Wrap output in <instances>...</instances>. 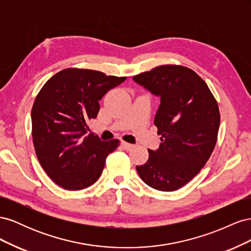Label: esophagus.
<instances>
[{
  "label": "esophagus",
  "instance_id": "esophagus-1",
  "mask_svg": "<svg viewBox=\"0 0 251 251\" xmlns=\"http://www.w3.org/2000/svg\"><path fill=\"white\" fill-rule=\"evenodd\" d=\"M123 148L126 150V151H130V150H132L133 148H134V146L133 144H131V143H127V142H126V141H123Z\"/></svg>",
  "mask_w": 251,
  "mask_h": 251
}]
</instances>
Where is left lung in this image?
I'll return each mask as SVG.
<instances>
[{
	"label": "left lung",
	"mask_w": 251,
	"mask_h": 251,
	"mask_svg": "<svg viewBox=\"0 0 251 251\" xmlns=\"http://www.w3.org/2000/svg\"><path fill=\"white\" fill-rule=\"evenodd\" d=\"M160 97L154 124L161 136L149 160L136 170L144 183L173 192L191 181L215 149L220 126L217 100L198 74L183 66L164 65L133 76Z\"/></svg>",
	"instance_id": "obj_1"
}]
</instances>
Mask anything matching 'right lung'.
<instances>
[{
    "label": "right lung",
    "mask_w": 251,
    "mask_h": 251,
    "mask_svg": "<svg viewBox=\"0 0 251 251\" xmlns=\"http://www.w3.org/2000/svg\"><path fill=\"white\" fill-rule=\"evenodd\" d=\"M126 78L70 68L41 89L31 111L33 146L42 168L57 185L79 191L100 177L105 158L119 140L101 141L88 134V124L96 118L104 94Z\"/></svg>",
    "instance_id": "right-lung-1"
}]
</instances>
